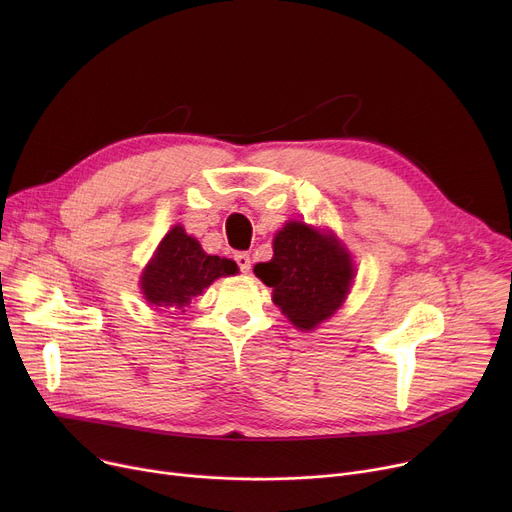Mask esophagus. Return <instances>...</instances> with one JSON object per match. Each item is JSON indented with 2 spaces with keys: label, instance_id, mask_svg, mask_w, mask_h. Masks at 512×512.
I'll list each match as a JSON object with an SVG mask.
<instances>
[{
  "label": "esophagus",
  "instance_id": "1",
  "mask_svg": "<svg viewBox=\"0 0 512 512\" xmlns=\"http://www.w3.org/2000/svg\"><path fill=\"white\" fill-rule=\"evenodd\" d=\"M236 263H238L242 274H249V270H251V255L249 253H236Z\"/></svg>",
  "mask_w": 512,
  "mask_h": 512
}]
</instances>
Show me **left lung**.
I'll use <instances>...</instances> for the list:
<instances>
[{"label":"left lung","instance_id":"left-lung-1","mask_svg":"<svg viewBox=\"0 0 512 512\" xmlns=\"http://www.w3.org/2000/svg\"><path fill=\"white\" fill-rule=\"evenodd\" d=\"M255 276L274 288L272 299L294 328L315 330L342 307L355 265L332 232L286 222L274 236V257L255 265Z\"/></svg>","mask_w":512,"mask_h":512}]
</instances>
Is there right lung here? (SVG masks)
<instances>
[{"label":"right lung","mask_w":512,"mask_h":512,"mask_svg":"<svg viewBox=\"0 0 512 512\" xmlns=\"http://www.w3.org/2000/svg\"><path fill=\"white\" fill-rule=\"evenodd\" d=\"M232 259L207 255L199 240L174 226L164 238L141 276V290L151 307L184 309L193 297L203 294L213 280L234 276Z\"/></svg>","instance_id":"right-lung-1"}]
</instances>
